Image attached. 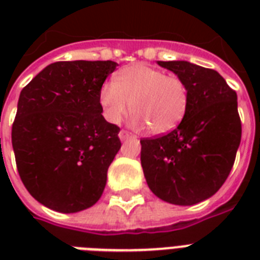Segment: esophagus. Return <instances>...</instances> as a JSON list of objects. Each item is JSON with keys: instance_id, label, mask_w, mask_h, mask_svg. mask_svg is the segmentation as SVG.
<instances>
[{"instance_id": "1", "label": "esophagus", "mask_w": 260, "mask_h": 260, "mask_svg": "<svg viewBox=\"0 0 260 260\" xmlns=\"http://www.w3.org/2000/svg\"><path fill=\"white\" fill-rule=\"evenodd\" d=\"M118 138L121 139V140H126V139H131V138H135L134 135L129 134L128 131H120V134H118Z\"/></svg>"}]
</instances>
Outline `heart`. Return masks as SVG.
Instances as JSON below:
<instances>
[{
  "mask_svg": "<svg viewBox=\"0 0 260 260\" xmlns=\"http://www.w3.org/2000/svg\"><path fill=\"white\" fill-rule=\"evenodd\" d=\"M187 87L178 77L147 64H132L108 79L100 90V104L109 122L118 124L126 112L135 110L131 124L150 126L154 134L177 128L187 109Z\"/></svg>",
  "mask_w": 260,
  "mask_h": 260,
  "instance_id": "obj_1",
  "label": "heart"
}]
</instances>
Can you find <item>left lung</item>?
<instances>
[{
    "label": "left lung",
    "instance_id": "obj_1",
    "mask_svg": "<svg viewBox=\"0 0 260 260\" xmlns=\"http://www.w3.org/2000/svg\"><path fill=\"white\" fill-rule=\"evenodd\" d=\"M187 87V109L169 134L140 140L147 185L163 201L189 206L222 186L242 139L236 91L212 69L186 60H158Z\"/></svg>",
    "mask_w": 260,
    "mask_h": 260
}]
</instances>
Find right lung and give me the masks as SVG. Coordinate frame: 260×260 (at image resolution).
<instances>
[{
  "label": "right lung",
  "instance_id": "obj_1",
  "mask_svg": "<svg viewBox=\"0 0 260 260\" xmlns=\"http://www.w3.org/2000/svg\"><path fill=\"white\" fill-rule=\"evenodd\" d=\"M112 60L51 63L20 93L12 146L32 197L60 213H77L101 198L120 128L102 116L100 90Z\"/></svg>",
  "mask_w": 260,
  "mask_h": 260
}]
</instances>
